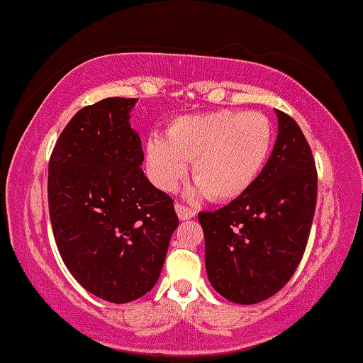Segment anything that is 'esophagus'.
<instances>
[{"instance_id": "1", "label": "esophagus", "mask_w": 363, "mask_h": 363, "mask_svg": "<svg viewBox=\"0 0 363 363\" xmlns=\"http://www.w3.org/2000/svg\"><path fill=\"white\" fill-rule=\"evenodd\" d=\"M175 212H177V217L181 218V220H189V218H193L196 212L194 210L188 208L186 205H181V203H175Z\"/></svg>"}]
</instances>
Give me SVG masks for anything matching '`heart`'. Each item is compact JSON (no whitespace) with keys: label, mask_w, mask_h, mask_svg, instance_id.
Segmentation results:
<instances>
[{"label":"heart","mask_w":363,"mask_h":363,"mask_svg":"<svg viewBox=\"0 0 363 363\" xmlns=\"http://www.w3.org/2000/svg\"><path fill=\"white\" fill-rule=\"evenodd\" d=\"M272 136L270 121L257 111L184 115L170 123L167 138L151 134L146 141L150 179L158 189L174 191L191 162L198 194L213 201L234 200L260 174Z\"/></svg>","instance_id":"heart-1"}]
</instances>
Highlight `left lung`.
<instances>
[{
  "instance_id": "8db88e82",
  "label": "left lung",
  "mask_w": 363,
  "mask_h": 363,
  "mask_svg": "<svg viewBox=\"0 0 363 363\" xmlns=\"http://www.w3.org/2000/svg\"><path fill=\"white\" fill-rule=\"evenodd\" d=\"M276 115V145L253 184L224 208L198 215L208 281L233 303H260L291 279L315 213L312 150L289 115Z\"/></svg>"
}]
</instances>
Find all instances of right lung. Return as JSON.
<instances>
[{
    "mask_svg": "<svg viewBox=\"0 0 363 363\" xmlns=\"http://www.w3.org/2000/svg\"><path fill=\"white\" fill-rule=\"evenodd\" d=\"M136 98H105L72 117L48 167V203L63 264L110 303L145 296L160 277L179 218L141 165Z\"/></svg>",
    "mask_w": 363,
    "mask_h": 363,
    "instance_id": "obj_1",
    "label": "right lung"
}]
</instances>
